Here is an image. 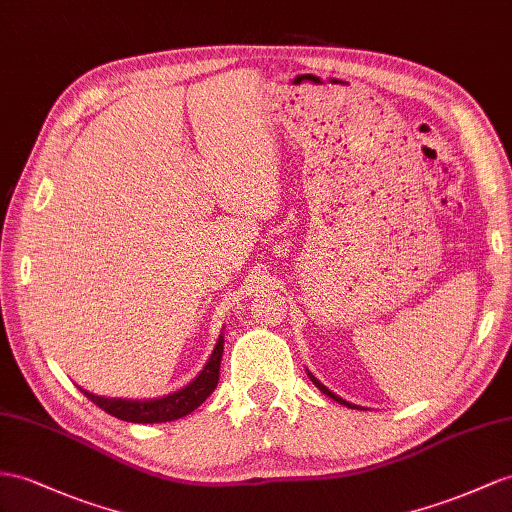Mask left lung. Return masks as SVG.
I'll list each match as a JSON object with an SVG mask.
<instances>
[{"label": "left lung", "mask_w": 512, "mask_h": 512, "mask_svg": "<svg viewBox=\"0 0 512 512\" xmlns=\"http://www.w3.org/2000/svg\"><path fill=\"white\" fill-rule=\"evenodd\" d=\"M307 376L311 378V383H313V385H316V387H318V389H320V391L324 393V396H329V398H333L335 402H339V404H344V406H348V409H357V411H361V409H363V406H357V404H352V402H346L344 398H339V396H335V393H333V391H331L329 387H326V385H322V383L318 381V378H316V376H313V374H311L309 370H307Z\"/></svg>", "instance_id": "8db88e82"}]
</instances>
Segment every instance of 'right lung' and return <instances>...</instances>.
<instances>
[{"label":"right lung","instance_id":"right-lung-1","mask_svg":"<svg viewBox=\"0 0 512 512\" xmlns=\"http://www.w3.org/2000/svg\"><path fill=\"white\" fill-rule=\"evenodd\" d=\"M222 348H225V337H218V342L209 355L207 363L203 365V370L199 376H194V381L188 383L186 387H181L175 393H168V396L162 398H149V400H125V398H103L95 396L86 389L80 387L84 396L95 402L99 409L110 413L112 417L125 419V422L131 424H162V422H173V419H179L183 415L192 413L194 409L212 396V391L218 385V372H220V359H222Z\"/></svg>","mask_w":512,"mask_h":512}]
</instances>
